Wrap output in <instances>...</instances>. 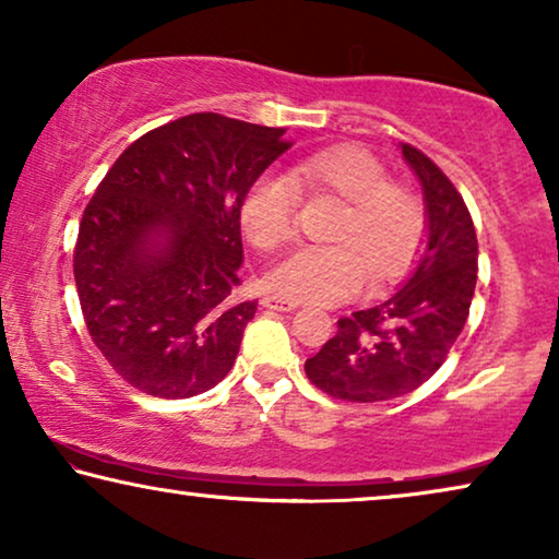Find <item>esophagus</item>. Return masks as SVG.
Listing matches in <instances>:
<instances>
[{
  "label": "esophagus",
  "instance_id": "obj_1",
  "mask_svg": "<svg viewBox=\"0 0 559 559\" xmlns=\"http://www.w3.org/2000/svg\"><path fill=\"white\" fill-rule=\"evenodd\" d=\"M263 307L265 309H275V311H294L299 307V301L294 299H286V296H278V294H271L263 299Z\"/></svg>",
  "mask_w": 559,
  "mask_h": 559
}]
</instances>
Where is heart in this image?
I'll list each match as a JSON object with an SVG mask.
<instances>
[{
  "instance_id": "heart-1",
  "label": "heart",
  "mask_w": 559,
  "mask_h": 559,
  "mask_svg": "<svg viewBox=\"0 0 559 559\" xmlns=\"http://www.w3.org/2000/svg\"><path fill=\"white\" fill-rule=\"evenodd\" d=\"M294 177L311 193H334L345 202L334 222V245H307L273 267V292L314 304H340L378 284L399 278L424 237L427 212L408 186L391 181L373 153L357 145H334L296 160ZM296 182V183H297ZM295 183V185H296ZM293 178L265 170L240 202V225L263 252L294 240L301 193Z\"/></svg>"
}]
</instances>
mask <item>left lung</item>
<instances>
[{
  "label": "left lung",
  "instance_id": "obj_1",
  "mask_svg": "<svg viewBox=\"0 0 559 559\" xmlns=\"http://www.w3.org/2000/svg\"><path fill=\"white\" fill-rule=\"evenodd\" d=\"M401 153L419 176L429 237L414 275L373 309L342 317L337 334L309 357L307 378L342 401L399 399L442 368L463 332L478 281L473 217L435 160L404 143Z\"/></svg>",
  "mask_w": 559,
  "mask_h": 559
}]
</instances>
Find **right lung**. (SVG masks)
Segmentation results:
<instances>
[{"label": "right lung", "instance_id": "obj_1", "mask_svg": "<svg viewBox=\"0 0 559 559\" xmlns=\"http://www.w3.org/2000/svg\"><path fill=\"white\" fill-rule=\"evenodd\" d=\"M284 132L197 111L138 138L96 186L73 278L88 337L132 389L189 399L233 370L258 309L235 296L240 202L292 147Z\"/></svg>", "mask_w": 559, "mask_h": 559}]
</instances>
